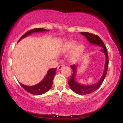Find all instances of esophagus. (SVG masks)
<instances>
[{
	"mask_svg": "<svg viewBox=\"0 0 123 123\" xmlns=\"http://www.w3.org/2000/svg\"><path fill=\"white\" fill-rule=\"evenodd\" d=\"M63 67H64V65H59L57 68V70H61V69Z\"/></svg>",
	"mask_w": 123,
	"mask_h": 123,
	"instance_id": "1",
	"label": "esophagus"
}]
</instances>
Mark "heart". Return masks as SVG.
<instances>
[{
	"mask_svg": "<svg viewBox=\"0 0 123 123\" xmlns=\"http://www.w3.org/2000/svg\"><path fill=\"white\" fill-rule=\"evenodd\" d=\"M84 47L82 44H77L76 42L74 40H71L66 44L65 46V51H70L73 50L72 58L74 59L78 57L79 55L84 50Z\"/></svg>",
	"mask_w": 123,
	"mask_h": 123,
	"instance_id": "heart-1",
	"label": "heart"
}]
</instances>
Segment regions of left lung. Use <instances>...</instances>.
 <instances>
[{
	"label": "left lung",
	"mask_w": 123,
	"mask_h": 123,
	"mask_svg": "<svg viewBox=\"0 0 123 123\" xmlns=\"http://www.w3.org/2000/svg\"><path fill=\"white\" fill-rule=\"evenodd\" d=\"M80 33L87 38V39L90 43L92 44L97 45V46H99L102 47V50H101V51L104 53L106 58L105 66H104V71L103 72L102 76H101V79L98 82L95 83V84H91V85H83V84H80L76 80V73H77V65H70V68L73 70V73L68 81L69 86L70 88H71V90H72L73 92L77 94H79V95H86V94H89L90 93L94 92L96 90H98L100 87V86L102 85L103 81H104L106 76L107 71H108L109 58L108 51H107L104 43L98 36L88 33V32H81Z\"/></svg>",
	"instance_id": "8db88e82"
}]
</instances>
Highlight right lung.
<instances>
[{
    "label": "right lung",
    "instance_id": "obj_1",
    "mask_svg": "<svg viewBox=\"0 0 123 123\" xmlns=\"http://www.w3.org/2000/svg\"><path fill=\"white\" fill-rule=\"evenodd\" d=\"M47 31L48 30H47V29H43V28H36V29H32V30L28 31L26 33H25V34L19 39L18 42L20 41L21 39H22L23 38L26 37V36H28V35L32 34V33H35V32H46V31ZM56 70H57V68L54 69L52 68L49 69L48 70L47 74H46V76H45L43 80H42L41 82L36 84V85L28 86H25L24 84H22V83H20L21 86L25 89V90H26L27 92H29L30 94L36 95H42V94H44V93H46V92H47V91L51 88L53 83L54 77L55 74Z\"/></svg>",
    "mask_w": 123,
    "mask_h": 123
}]
</instances>
